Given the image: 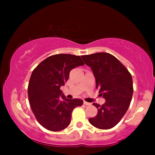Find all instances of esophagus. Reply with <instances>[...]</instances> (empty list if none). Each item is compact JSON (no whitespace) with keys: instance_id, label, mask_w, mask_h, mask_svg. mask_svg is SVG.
<instances>
[{"instance_id":"obj_1","label":"esophagus","mask_w":155,"mask_h":155,"mask_svg":"<svg viewBox=\"0 0 155 155\" xmlns=\"http://www.w3.org/2000/svg\"><path fill=\"white\" fill-rule=\"evenodd\" d=\"M83 104H85V105H86V106H90V105H91V103H87V102H85V101H84Z\"/></svg>"}]
</instances>
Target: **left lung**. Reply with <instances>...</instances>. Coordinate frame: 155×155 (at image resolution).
Wrapping results in <instances>:
<instances>
[{
	"instance_id": "8db88e82",
	"label": "left lung",
	"mask_w": 155,
	"mask_h": 155,
	"mask_svg": "<svg viewBox=\"0 0 155 155\" xmlns=\"http://www.w3.org/2000/svg\"><path fill=\"white\" fill-rule=\"evenodd\" d=\"M91 67L96 78V87L106 102L96 107L98 114L89 118L91 125L100 129H110L122 120L129 107L133 93V79L127 68L114 55L107 52L81 56Z\"/></svg>"
}]
</instances>
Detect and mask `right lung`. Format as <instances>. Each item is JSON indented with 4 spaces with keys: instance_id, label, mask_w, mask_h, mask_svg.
<instances>
[{
    "instance_id": "1",
    "label": "right lung",
    "mask_w": 155,
    "mask_h": 155,
    "mask_svg": "<svg viewBox=\"0 0 155 155\" xmlns=\"http://www.w3.org/2000/svg\"><path fill=\"white\" fill-rule=\"evenodd\" d=\"M83 65L80 56L57 54L44 59L33 70L28 85V101L36 120L47 130L65 129L71 122L73 109L83 104L82 100L67 99L60 90L71 70Z\"/></svg>"
}]
</instances>
